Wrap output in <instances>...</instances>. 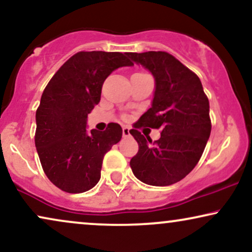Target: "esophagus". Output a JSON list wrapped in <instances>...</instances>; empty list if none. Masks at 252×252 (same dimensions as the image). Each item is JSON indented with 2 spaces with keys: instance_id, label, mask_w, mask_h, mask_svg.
Listing matches in <instances>:
<instances>
[{
  "instance_id": "1",
  "label": "esophagus",
  "mask_w": 252,
  "mask_h": 252,
  "mask_svg": "<svg viewBox=\"0 0 252 252\" xmlns=\"http://www.w3.org/2000/svg\"><path fill=\"white\" fill-rule=\"evenodd\" d=\"M122 135H123V137H129L130 136V129L128 128V126H123Z\"/></svg>"
}]
</instances>
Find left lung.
I'll return each mask as SVG.
<instances>
[{"label":"left lung","instance_id":"obj_1","mask_svg":"<svg viewBox=\"0 0 252 252\" xmlns=\"http://www.w3.org/2000/svg\"><path fill=\"white\" fill-rule=\"evenodd\" d=\"M155 78L151 108L135 128L160 129V138H151L138 130L130 133L139 150L130 160L137 179L151 186H168L184 179L200 160L211 135L209 101L199 76L173 56L163 51L128 53Z\"/></svg>","mask_w":252,"mask_h":252}]
</instances>
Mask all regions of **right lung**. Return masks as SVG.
Instances as JSON below:
<instances>
[{
  "mask_svg": "<svg viewBox=\"0 0 252 252\" xmlns=\"http://www.w3.org/2000/svg\"><path fill=\"white\" fill-rule=\"evenodd\" d=\"M128 53L78 52L52 76L36 111L34 144L51 183L67 193L93 189L101 178L104 155L122 138V128L87 130V116L100 102L110 73L132 66Z\"/></svg>",
  "mask_w": 252,
  "mask_h": 252,
  "instance_id": "obj_1",
  "label": "right lung"
}]
</instances>
